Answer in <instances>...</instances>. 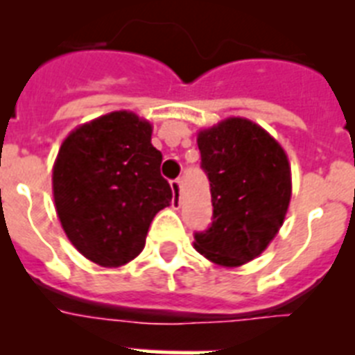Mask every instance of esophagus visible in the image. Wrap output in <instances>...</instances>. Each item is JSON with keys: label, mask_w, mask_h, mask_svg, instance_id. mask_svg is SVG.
<instances>
[{"label": "esophagus", "mask_w": 355, "mask_h": 355, "mask_svg": "<svg viewBox=\"0 0 355 355\" xmlns=\"http://www.w3.org/2000/svg\"><path fill=\"white\" fill-rule=\"evenodd\" d=\"M171 188H172V208H180L181 206V181L180 180H174L171 181Z\"/></svg>", "instance_id": "34e87169"}]
</instances>
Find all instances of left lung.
Listing matches in <instances>:
<instances>
[{
	"label": "left lung",
	"mask_w": 355,
	"mask_h": 355,
	"mask_svg": "<svg viewBox=\"0 0 355 355\" xmlns=\"http://www.w3.org/2000/svg\"><path fill=\"white\" fill-rule=\"evenodd\" d=\"M200 168L211 190L213 218L193 247L220 266H240L268 247L291 197L288 156L249 119L229 117L199 131Z\"/></svg>",
	"instance_id": "1"
}]
</instances>
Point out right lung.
<instances>
[{"instance_id": "right-lung-1", "label": "right lung", "mask_w": 355, "mask_h": 355, "mask_svg": "<svg viewBox=\"0 0 355 355\" xmlns=\"http://www.w3.org/2000/svg\"><path fill=\"white\" fill-rule=\"evenodd\" d=\"M150 135L149 122L121 110L81 124L58 150L56 213L72 245L97 265L114 268L137 258L155 215L171 205Z\"/></svg>"}]
</instances>
